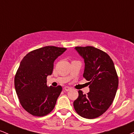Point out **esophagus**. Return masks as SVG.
<instances>
[{"label":"esophagus","instance_id":"34e87169","mask_svg":"<svg viewBox=\"0 0 134 134\" xmlns=\"http://www.w3.org/2000/svg\"><path fill=\"white\" fill-rule=\"evenodd\" d=\"M64 89L66 91H70V90L71 89V87H70L66 86V87H64Z\"/></svg>","mask_w":134,"mask_h":134}]
</instances>
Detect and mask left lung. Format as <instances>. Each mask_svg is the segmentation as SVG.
Masks as SVG:
<instances>
[{
    "instance_id": "8db88e82",
    "label": "left lung",
    "mask_w": 134,
    "mask_h": 134,
    "mask_svg": "<svg viewBox=\"0 0 134 134\" xmlns=\"http://www.w3.org/2000/svg\"><path fill=\"white\" fill-rule=\"evenodd\" d=\"M75 49L84 60L83 76L89 82L90 92L85 95L79 91L73 106L83 118H97L111 105L118 89V78L115 65L108 54L96 47H76Z\"/></svg>"
}]
</instances>
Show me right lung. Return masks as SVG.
I'll return each instance as SVG.
<instances>
[{"mask_svg":"<svg viewBox=\"0 0 134 134\" xmlns=\"http://www.w3.org/2000/svg\"><path fill=\"white\" fill-rule=\"evenodd\" d=\"M66 50L46 46L28 53L21 61L14 87L22 107L31 115L43 116L54 108L62 87H47L46 80L52 74L54 61Z\"/></svg>","mask_w":134,"mask_h":134,"instance_id":"right-lung-1","label":"right lung"}]
</instances>
